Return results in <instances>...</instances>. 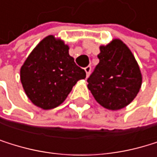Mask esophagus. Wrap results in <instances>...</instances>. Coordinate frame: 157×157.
Wrapping results in <instances>:
<instances>
[{"label":"esophagus","instance_id":"34e87169","mask_svg":"<svg viewBox=\"0 0 157 157\" xmlns=\"http://www.w3.org/2000/svg\"><path fill=\"white\" fill-rule=\"evenodd\" d=\"M85 71H86V77L89 76L90 72H91V67L90 66H87V67L85 68Z\"/></svg>","mask_w":157,"mask_h":157}]
</instances>
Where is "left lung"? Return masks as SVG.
Returning a JSON list of instances; mask_svg holds the SVG:
<instances>
[{"instance_id":"1","label":"left lung","mask_w":157,"mask_h":157,"mask_svg":"<svg viewBox=\"0 0 157 157\" xmlns=\"http://www.w3.org/2000/svg\"><path fill=\"white\" fill-rule=\"evenodd\" d=\"M99 64L87 79V87L99 104L119 110L136 98L142 76L132 52L120 39L100 47Z\"/></svg>"}]
</instances>
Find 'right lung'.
Returning a JSON list of instances; mask_svg holds the SVG:
<instances>
[{"label": "right lung", "instance_id": "right-lung-1", "mask_svg": "<svg viewBox=\"0 0 157 157\" xmlns=\"http://www.w3.org/2000/svg\"><path fill=\"white\" fill-rule=\"evenodd\" d=\"M85 78L86 71L69 55V46L53 36L39 42L21 69L27 97L45 110L61 105L77 81Z\"/></svg>", "mask_w": 157, "mask_h": 157}]
</instances>
